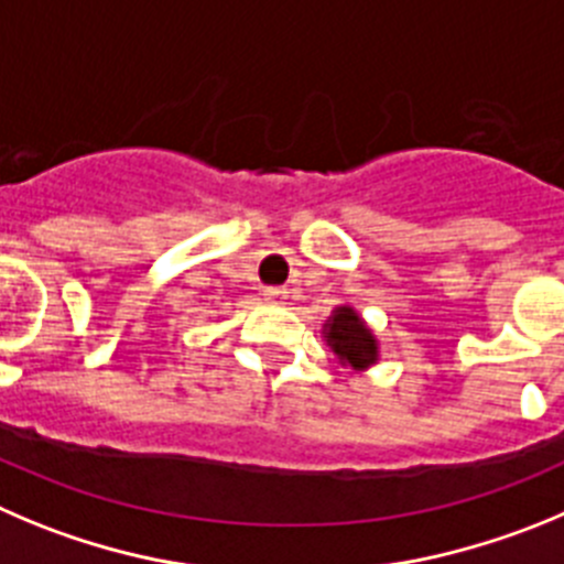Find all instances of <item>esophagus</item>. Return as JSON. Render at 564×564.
<instances>
[{
  "instance_id": "esophagus-1",
  "label": "esophagus",
  "mask_w": 564,
  "mask_h": 564,
  "mask_svg": "<svg viewBox=\"0 0 564 564\" xmlns=\"http://www.w3.org/2000/svg\"><path fill=\"white\" fill-rule=\"evenodd\" d=\"M264 294H267V300H270V303L286 306V300H289V294H292V292H289L286 286H267Z\"/></svg>"
}]
</instances>
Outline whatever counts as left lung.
Here are the masks:
<instances>
[{"mask_svg":"<svg viewBox=\"0 0 564 564\" xmlns=\"http://www.w3.org/2000/svg\"><path fill=\"white\" fill-rule=\"evenodd\" d=\"M325 339H328L330 350L339 356L341 365H350L354 370H365L378 361L376 336L370 334V328L361 323L354 308H334V317L325 323Z\"/></svg>","mask_w":564,"mask_h":564,"instance_id":"left-lung-1","label":"left lung"}]
</instances>
